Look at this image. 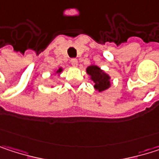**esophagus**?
I'll return each mask as SVG.
<instances>
[{
    "label": "esophagus",
    "instance_id": "34e87169",
    "mask_svg": "<svg viewBox=\"0 0 159 159\" xmlns=\"http://www.w3.org/2000/svg\"><path fill=\"white\" fill-rule=\"evenodd\" d=\"M71 64L73 65V66H77V64H78V61H77V59H75V58H73V59H71Z\"/></svg>",
    "mask_w": 159,
    "mask_h": 159
}]
</instances>
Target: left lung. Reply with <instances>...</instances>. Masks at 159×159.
<instances>
[{
    "label": "left lung",
    "instance_id": "1",
    "mask_svg": "<svg viewBox=\"0 0 159 159\" xmlns=\"http://www.w3.org/2000/svg\"><path fill=\"white\" fill-rule=\"evenodd\" d=\"M86 72L89 75H91V78L95 83V88L98 89L99 92L104 91L110 87V76L104 74L100 70V68L96 65H91L86 69Z\"/></svg>",
    "mask_w": 159,
    "mask_h": 159
}]
</instances>
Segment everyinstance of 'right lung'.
I'll list each match as a JSON object with an SVG mask.
<instances>
[{"label": "right lung", "instance_id": "add662e5", "mask_svg": "<svg viewBox=\"0 0 159 159\" xmlns=\"http://www.w3.org/2000/svg\"><path fill=\"white\" fill-rule=\"evenodd\" d=\"M61 68H60V69H59V70H58V71H57V73H61Z\"/></svg>", "mask_w": 159, "mask_h": 159}]
</instances>
